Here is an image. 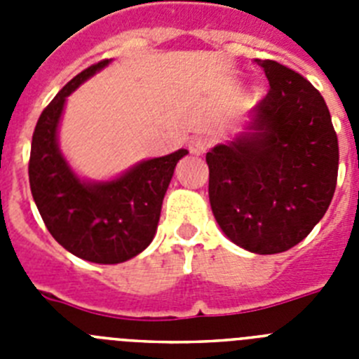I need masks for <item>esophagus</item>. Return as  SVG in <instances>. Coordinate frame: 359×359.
<instances>
[{
    "label": "esophagus",
    "instance_id": "esophagus-1",
    "mask_svg": "<svg viewBox=\"0 0 359 359\" xmlns=\"http://www.w3.org/2000/svg\"><path fill=\"white\" fill-rule=\"evenodd\" d=\"M208 145H210V142H208L207 136H196L194 140L189 144V151L196 156H201L203 152H207Z\"/></svg>",
    "mask_w": 359,
    "mask_h": 359
}]
</instances>
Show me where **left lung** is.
<instances>
[{"instance_id": "obj_1", "label": "left lung", "mask_w": 359, "mask_h": 359, "mask_svg": "<svg viewBox=\"0 0 359 359\" xmlns=\"http://www.w3.org/2000/svg\"><path fill=\"white\" fill-rule=\"evenodd\" d=\"M257 65L269 93L236 136L207 152L208 198L231 243L273 255L306 239L327 212L338 177V138L315 86L269 59Z\"/></svg>"}]
</instances>
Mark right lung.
Here are the masks:
<instances>
[{"label":"right lung","instance_id":"add662e5","mask_svg":"<svg viewBox=\"0 0 359 359\" xmlns=\"http://www.w3.org/2000/svg\"><path fill=\"white\" fill-rule=\"evenodd\" d=\"M111 59L73 77L41 113L32 136L30 190L53 239L79 259L120 264L147 248L156 236L161 203L177 161V149L147 158L107 180H88L73 169L59 145V128L68 97Z\"/></svg>","mask_w":359,"mask_h":359}]
</instances>
